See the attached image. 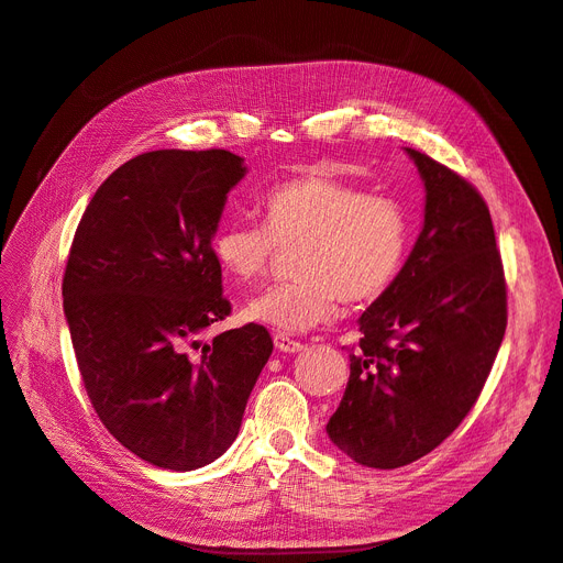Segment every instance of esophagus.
Masks as SVG:
<instances>
[{"label":"esophagus","mask_w":563,"mask_h":563,"mask_svg":"<svg viewBox=\"0 0 563 563\" xmlns=\"http://www.w3.org/2000/svg\"><path fill=\"white\" fill-rule=\"evenodd\" d=\"M273 344H276V349L283 351V353H297V351L303 349L301 342L292 340V336L285 334V332H276V336H273Z\"/></svg>","instance_id":"esophagus-1"}]
</instances>
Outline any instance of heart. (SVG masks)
<instances>
[{
  "mask_svg": "<svg viewBox=\"0 0 563 563\" xmlns=\"http://www.w3.org/2000/svg\"><path fill=\"white\" fill-rule=\"evenodd\" d=\"M266 223L227 221L212 235V254L238 285L264 278L283 250H296L295 280L273 285L245 316L280 332H307L336 316L340 299L382 297L406 262V207L384 192L332 174H303L268 190Z\"/></svg>",
  "mask_w": 563,
  "mask_h": 563,
  "instance_id": "obj_1",
  "label": "heart"
}]
</instances>
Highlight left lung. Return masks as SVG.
Wrapping results in <instances>:
<instances>
[{"label": "left lung", "mask_w": 563, "mask_h": 563, "mask_svg": "<svg viewBox=\"0 0 563 563\" xmlns=\"http://www.w3.org/2000/svg\"><path fill=\"white\" fill-rule=\"evenodd\" d=\"M420 169L424 229L391 287L361 316L351 375L328 422L351 460L396 470L460 427L507 328V280L484 196L462 174L406 148Z\"/></svg>", "instance_id": "8db88e82"}]
</instances>
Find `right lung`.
<instances>
[{"mask_svg": "<svg viewBox=\"0 0 563 563\" xmlns=\"http://www.w3.org/2000/svg\"><path fill=\"white\" fill-rule=\"evenodd\" d=\"M240 155L151 151L112 172L77 223L63 309L103 427L155 467H205L235 441L273 340L264 325L200 334L231 316L212 235Z\"/></svg>", "mask_w": 563, "mask_h": 563, "instance_id": "add662e5", "label": "right lung"}]
</instances>
